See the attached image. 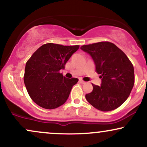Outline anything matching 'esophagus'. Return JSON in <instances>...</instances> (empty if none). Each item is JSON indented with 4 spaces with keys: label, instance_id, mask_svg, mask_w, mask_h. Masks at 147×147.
Returning <instances> with one entry per match:
<instances>
[{
    "label": "esophagus",
    "instance_id": "1",
    "mask_svg": "<svg viewBox=\"0 0 147 147\" xmlns=\"http://www.w3.org/2000/svg\"><path fill=\"white\" fill-rule=\"evenodd\" d=\"M79 82H80L81 84H85V83H86V82H84V81L82 80V79H79Z\"/></svg>",
    "mask_w": 147,
    "mask_h": 147
}]
</instances>
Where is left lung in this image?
Listing matches in <instances>:
<instances>
[{
  "mask_svg": "<svg viewBox=\"0 0 147 147\" xmlns=\"http://www.w3.org/2000/svg\"><path fill=\"white\" fill-rule=\"evenodd\" d=\"M81 49L92 57L102 79L99 86L92 84L93 90L86 95V100L99 111L117 109L127 99L134 86L133 64L124 52L110 42L82 45Z\"/></svg>",
  "mask_w": 147,
  "mask_h": 147,
  "instance_id": "left-lung-1",
  "label": "left lung"
}]
</instances>
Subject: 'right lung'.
<instances>
[{"instance_id": "obj_1", "label": "right lung", "mask_w": 147, "mask_h": 147, "mask_svg": "<svg viewBox=\"0 0 147 147\" xmlns=\"http://www.w3.org/2000/svg\"><path fill=\"white\" fill-rule=\"evenodd\" d=\"M79 45L46 43L27 61L24 83L31 99L45 109H54L66 102L77 78L68 79L60 73Z\"/></svg>"}]
</instances>
